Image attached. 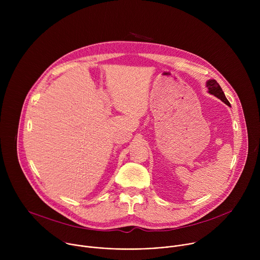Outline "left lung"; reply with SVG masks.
Here are the masks:
<instances>
[{
  "instance_id": "8db88e82",
  "label": "left lung",
  "mask_w": 260,
  "mask_h": 260,
  "mask_svg": "<svg viewBox=\"0 0 260 260\" xmlns=\"http://www.w3.org/2000/svg\"><path fill=\"white\" fill-rule=\"evenodd\" d=\"M207 86H208V89H209V92L214 94L215 96H217L218 99H220L222 102L225 103L228 106H231L230 102L228 101L223 90H222V88L220 87V85L217 83L216 80H209L207 82Z\"/></svg>"
}]
</instances>
